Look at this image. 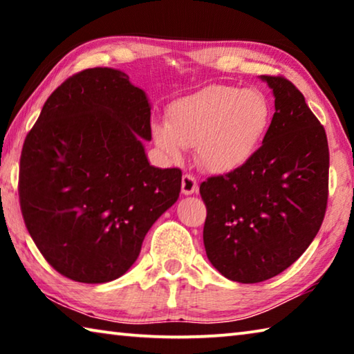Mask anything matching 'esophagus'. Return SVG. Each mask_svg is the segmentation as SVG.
Listing matches in <instances>:
<instances>
[{"label":"esophagus","mask_w":354,"mask_h":354,"mask_svg":"<svg viewBox=\"0 0 354 354\" xmlns=\"http://www.w3.org/2000/svg\"><path fill=\"white\" fill-rule=\"evenodd\" d=\"M181 189H183L184 195L196 194V192H198V183H196V179L194 176L185 173V175L183 176V181H181Z\"/></svg>","instance_id":"1"}]
</instances>
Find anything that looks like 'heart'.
<instances>
[{"mask_svg": "<svg viewBox=\"0 0 354 354\" xmlns=\"http://www.w3.org/2000/svg\"><path fill=\"white\" fill-rule=\"evenodd\" d=\"M273 120L268 98L256 88L211 86L169 107V122H154L153 142L169 159L195 147L198 164L226 175L256 154Z\"/></svg>", "mask_w": 354, "mask_h": 354, "instance_id": "heart-1", "label": "heart"}]
</instances>
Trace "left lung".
<instances>
[{"label":"left lung","mask_w":354,"mask_h":354,"mask_svg":"<svg viewBox=\"0 0 354 354\" xmlns=\"http://www.w3.org/2000/svg\"><path fill=\"white\" fill-rule=\"evenodd\" d=\"M261 80L274 97L262 147L241 169L200 185L207 259L225 278L243 284L290 267L319 232L328 203L325 128L290 81Z\"/></svg>","instance_id":"8db88e82"}]
</instances>
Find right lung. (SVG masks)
<instances>
[{
  "label": "right lung",
  "mask_w": 354,
  "mask_h": 354,
  "mask_svg": "<svg viewBox=\"0 0 354 354\" xmlns=\"http://www.w3.org/2000/svg\"><path fill=\"white\" fill-rule=\"evenodd\" d=\"M151 106L123 71L87 68L50 95L20 158L25 225L48 263L77 283H109L139 257L175 205L179 169L149 165Z\"/></svg>",
  "instance_id": "obj_1"
}]
</instances>
